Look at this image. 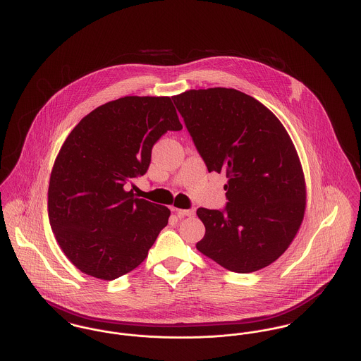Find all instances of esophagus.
Masks as SVG:
<instances>
[{"mask_svg":"<svg viewBox=\"0 0 361 361\" xmlns=\"http://www.w3.org/2000/svg\"><path fill=\"white\" fill-rule=\"evenodd\" d=\"M175 212L179 218H183V216H192L195 215V209L190 208V209H180V208H175Z\"/></svg>","mask_w":361,"mask_h":361,"instance_id":"34e87169","label":"esophagus"}]
</instances>
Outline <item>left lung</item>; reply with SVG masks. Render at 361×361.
<instances>
[{"label":"left lung","mask_w":361,"mask_h":361,"mask_svg":"<svg viewBox=\"0 0 361 361\" xmlns=\"http://www.w3.org/2000/svg\"><path fill=\"white\" fill-rule=\"evenodd\" d=\"M208 172L225 173V209L199 208L206 226L197 250L249 274L281 257L306 209V180L281 121L235 89L188 90L172 97Z\"/></svg>","instance_id":"1"}]
</instances>
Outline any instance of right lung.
<instances>
[{
    "label": "right lung",
    "mask_w": 361,
    "mask_h": 361,
    "mask_svg": "<svg viewBox=\"0 0 361 361\" xmlns=\"http://www.w3.org/2000/svg\"><path fill=\"white\" fill-rule=\"evenodd\" d=\"M169 97L126 96L87 114L55 158L49 218L55 239L82 272L112 281L147 257L169 208L126 190L145 175L166 130H180Z\"/></svg>",
    "instance_id": "obj_1"
}]
</instances>
